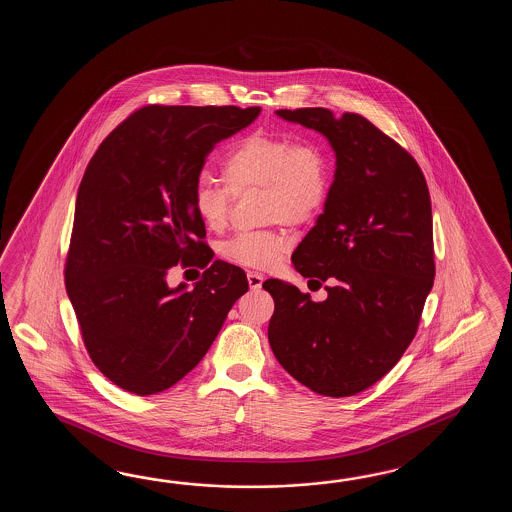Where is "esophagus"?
Listing matches in <instances>:
<instances>
[{"label":"esophagus","instance_id":"esophagus-1","mask_svg":"<svg viewBox=\"0 0 512 512\" xmlns=\"http://www.w3.org/2000/svg\"><path fill=\"white\" fill-rule=\"evenodd\" d=\"M247 280H249V285H251V289H260L261 283H263V274H260V272L251 271L247 272Z\"/></svg>","mask_w":512,"mask_h":512}]
</instances>
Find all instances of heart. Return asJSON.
Returning <instances> with one entry per match:
<instances>
[{
  "mask_svg": "<svg viewBox=\"0 0 512 512\" xmlns=\"http://www.w3.org/2000/svg\"><path fill=\"white\" fill-rule=\"evenodd\" d=\"M221 175L225 185L201 175L194 186L192 207L199 221L212 232L227 227L232 207V192L263 190L261 208L267 223L305 225L322 212L329 196V163L320 144L291 141L285 135L252 133L241 139L223 159ZM291 245L283 229L240 232L221 243L225 260L267 269Z\"/></svg>",
  "mask_w": 512,
  "mask_h": 512,
  "instance_id": "b5f03b06",
  "label": "heart"
}]
</instances>
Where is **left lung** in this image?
I'll return each instance as SVG.
<instances>
[{
	"label": "left lung",
	"instance_id": "obj_1",
	"mask_svg": "<svg viewBox=\"0 0 512 512\" xmlns=\"http://www.w3.org/2000/svg\"><path fill=\"white\" fill-rule=\"evenodd\" d=\"M276 113L327 137L337 170L324 214L293 252L296 271L327 282V298L263 282L269 344L309 390L349 397L381 381L417 333L435 276L430 192L414 157L359 113Z\"/></svg>",
	"mask_w": 512,
	"mask_h": 512
}]
</instances>
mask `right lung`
Wrapping results in <instances>:
<instances>
[{
    "instance_id": "1",
    "label": "right lung",
    "mask_w": 512,
    "mask_h": 512,
    "mask_svg": "<svg viewBox=\"0 0 512 512\" xmlns=\"http://www.w3.org/2000/svg\"><path fill=\"white\" fill-rule=\"evenodd\" d=\"M261 109L159 106L133 111L98 146L78 186L66 289L89 357L126 392H164L194 370L247 274L212 260L192 207L208 153ZM205 268L188 292L167 287L175 264Z\"/></svg>"
}]
</instances>
